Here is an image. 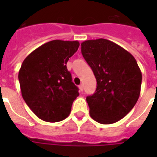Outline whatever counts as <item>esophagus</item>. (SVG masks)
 I'll return each instance as SVG.
<instances>
[{
  "mask_svg": "<svg viewBox=\"0 0 157 157\" xmlns=\"http://www.w3.org/2000/svg\"><path fill=\"white\" fill-rule=\"evenodd\" d=\"M79 90H80V91H81V92H83V90H84L83 85H80V86H79Z\"/></svg>",
  "mask_w": 157,
  "mask_h": 157,
  "instance_id": "1",
  "label": "esophagus"
}]
</instances>
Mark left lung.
<instances>
[{
    "mask_svg": "<svg viewBox=\"0 0 157 157\" xmlns=\"http://www.w3.org/2000/svg\"><path fill=\"white\" fill-rule=\"evenodd\" d=\"M81 54L97 81L95 93L86 98L91 118L104 124L121 120L140 95L142 72L135 59L103 38L81 43Z\"/></svg>",
    "mask_w": 157,
    "mask_h": 157,
    "instance_id": "8db88e82",
    "label": "left lung"
}]
</instances>
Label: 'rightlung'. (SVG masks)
I'll return each instance as SVG.
<instances>
[{
  "instance_id": "obj_1",
  "label": "right lung",
  "mask_w": 157,
  "mask_h": 157,
  "mask_svg": "<svg viewBox=\"0 0 157 157\" xmlns=\"http://www.w3.org/2000/svg\"><path fill=\"white\" fill-rule=\"evenodd\" d=\"M77 40H54L33 50L23 60L18 72L23 98L42 121L66 119L78 88L71 80L67 63L78 50Z\"/></svg>"
}]
</instances>
